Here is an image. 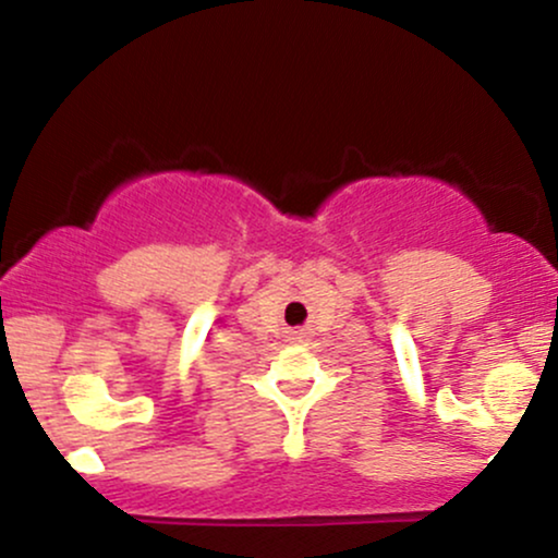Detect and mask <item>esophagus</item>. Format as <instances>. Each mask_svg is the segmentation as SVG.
I'll return each mask as SVG.
<instances>
[{
    "label": "esophagus",
    "instance_id": "1",
    "mask_svg": "<svg viewBox=\"0 0 558 558\" xmlns=\"http://www.w3.org/2000/svg\"><path fill=\"white\" fill-rule=\"evenodd\" d=\"M301 338H304V332H293L291 340H301Z\"/></svg>",
    "mask_w": 558,
    "mask_h": 558
}]
</instances>
